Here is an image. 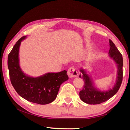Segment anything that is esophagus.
<instances>
[{
	"mask_svg": "<svg viewBox=\"0 0 130 130\" xmlns=\"http://www.w3.org/2000/svg\"><path fill=\"white\" fill-rule=\"evenodd\" d=\"M67 73H68V76H69L70 78L75 77H77L78 75L77 72L75 69H74V68L73 67L70 68L68 70Z\"/></svg>",
	"mask_w": 130,
	"mask_h": 130,
	"instance_id": "obj_1",
	"label": "esophagus"
}]
</instances>
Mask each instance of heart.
Listing matches in <instances>:
<instances>
[{"label": "heart", "mask_w": 130, "mask_h": 130, "mask_svg": "<svg viewBox=\"0 0 130 130\" xmlns=\"http://www.w3.org/2000/svg\"><path fill=\"white\" fill-rule=\"evenodd\" d=\"M91 57H92V56H91Z\"/></svg>", "instance_id": "b5f03b06"}]
</instances>
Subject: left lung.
<instances>
[{"label": "left lung", "mask_w": 130, "mask_h": 130, "mask_svg": "<svg viewBox=\"0 0 130 130\" xmlns=\"http://www.w3.org/2000/svg\"><path fill=\"white\" fill-rule=\"evenodd\" d=\"M109 56L116 63L117 77L112 88L107 91H100L94 86L91 76L87 73L86 70L81 69L79 77L83 78L84 85L80 92L81 100L89 104H98L105 102L117 93L123 80V57L122 55L116 47L115 44L109 39Z\"/></svg>", "instance_id": "left-lung-1"}]
</instances>
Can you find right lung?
I'll return each mask as SVG.
<instances>
[{
    "instance_id": "right-lung-1",
    "label": "right lung",
    "mask_w": 130,
    "mask_h": 130,
    "mask_svg": "<svg viewBox=\"0 0 130 130\" xmlns=\"http://www.w3.org/2000/svg\"><path fill=\"white\" fill-rule=\"evenodd\" d=\"M19 39L8 54L7 64L10 78L18 94L28 102L47 104L56 99L61 84L68 80L67 70L58 73H47L37 77L26 74L19 65V51L21 42Z\"/></svg>"
}]
</instances>
